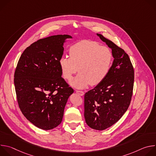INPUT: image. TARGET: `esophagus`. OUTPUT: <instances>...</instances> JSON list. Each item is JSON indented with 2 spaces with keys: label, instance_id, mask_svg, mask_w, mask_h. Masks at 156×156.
<instances>
[{
  "label": "esophagus",
  "instance_id": "1",
  "mask_svg": "<svg viewBox=\"0 0 156 156\" xmlns=\"http://www.w3.org/2000/svg\"><path fill=\"white\" fill-rule=\"evenodd\" d=\"M76 93L78 94L80 96H83L84 94L83 91H80V90H76Z\"/></svg>",
  "mask_w": 156,
  "mask_h": 156
}]
</instances>
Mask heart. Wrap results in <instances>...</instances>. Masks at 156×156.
Returning <instances> with one entry per match:
<instances>
[{
	"mask_svg": "<svg viewBox=\"0 0 156 156\" xmlns=\"http://www.w3.org/2000/svg\"><path fill=\"white\" fill-rule=\"evenodd\" d=\"M69 55L62 56L59 64L63 77L68 80L80 72L70 81V84L77 88L101 83L108 75L113 60L112 52L108 47L90 40L75 44L69 50Z\"/></svg>",
	"mask_w": 156,
	"mask_h": 156,
	"instance_id": "b5f03b06",
	"label": "heart"
}]
</instances>
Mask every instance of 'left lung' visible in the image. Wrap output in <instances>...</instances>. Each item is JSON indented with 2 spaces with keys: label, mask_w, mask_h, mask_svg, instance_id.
Wrapping results in <instances>:
<instances>
[{
  "label": "left lung",
  "mask_w": 156,
  "mask_h": 156,
  "mask_svg": "<svg viewBox=\"0 0 156 156\" xmlns=\"http://www.w3.org/2000/svg\"><path fill=\"white\" fill-rule=\"evenodd\" d=\"M112 49L114 58L105 78L84 94V118L87 125L104 130L118 122L127 110L134 84V69L128 55L112 41L97 34Z\"/></svg>",
  "instance_id": "left-lung-1"
}]
</instances>
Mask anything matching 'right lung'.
Segmentation results:
<instances>
[{"label":"right lung","instance_id":"obj_1","mask_svg":"<svg viewBox=\"0 0 156 156\" xmlns=\"http://www.w3.org/2000/svg\"><path fill=\"white\" fill-rule=\"evenodd\" d=\"M59 34L41 39L21 54L15 71L14 84L22 114L34 125L45 130L62 122L64 108L73 89L62 77L59 60L65 39Z\"/></svg>","mask_w":156,"mask_h":156}]
</instances>
